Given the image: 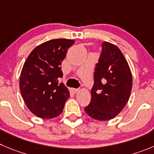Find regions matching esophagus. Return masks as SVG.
Returning a JSON list of instances; mask_svg holds the SVG:
<instances>
[{
	"instance_id": "1",
	"label": "esophagus",
	"mask_w": 154,
	"mask_h": 154,
	"mask_svg": "<svg viewBox=\"0 0 154 154\" xmlns=\"http://www.w3.org/2000/svg\"><path fill=\"white\" fill-rule=\"evenodd\" d=\"M70 91L72 92V93H77V92L79 91V90H78V89H75V88H71V89H70Z\"/></svg>"
}]
</instances>
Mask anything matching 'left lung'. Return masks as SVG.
Instances as JSON below:
<instances>
[{"mask_svg":"<svg viewBox=\"0 0 154 154\" xmlns=\"http://www.w3.org/2000/svg\"><path fill=\"white\" fill-rule=\"evenodd\" d=\"M102 49L95 67L91 101L84 110L93 119L107 121L118 116L127 104L132 75L125 57L117 46L103 42Z\"/></svg>","mask_w":154,"mask_h":154,"instance_id":"obj_1","label":"left lung"}]
</instances>
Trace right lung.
Segmentation results:
<instances>
[{
    "label": "right lung",
    "instance_id": "obj_1",
    "mask_svg": "<svg viewBox=\"0 0 154 154\" xmlns=\"http://www.w3.org/2000/svg\"><path fill=\"white\" fill-rule=\"evenodd\" d=\"M74 40L57 38L35 47L26 60L20 90L27 108L41 119H53L63 111L70 93L63 83L61 62Z\"/></svg>",
    "mask_w": 154,
    "mask_h": 154
}]
</instances>
